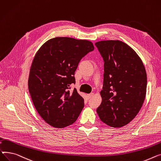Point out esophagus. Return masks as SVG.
<instances>
[{
	"instance_id": "obj_1",
	"label": "esophagus",
	"mask_w": 161,
	"mask_h": 161,
	"mask_svg": "<svg viewBox=\"0 0 161 161\" xmlns=\"http://www.w3.org/2000/svg\"><path fill=\"white\" fill-rule=\"evenodd\" d=\"M93 93H92L88 94V95H87V97H88V99H90L91 97H93Z\"/></svg>"
}]
</instances>
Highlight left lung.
<instances>
[{
    "label": "left lung",
    "mask_w": 161,
    "mask_h": 161,
    "mask_svg": "<svg viewBox=\"0 0 161 161\" xmlns=\"http://www.w3.org/2000/svg\"><path fill=\"white\" fill-rule=\"evenodd\" d=\"M104 60L102 102L97 113L103 123L119 128L133 120L144 103L147 74L137 53L119 40L95 43Z\"/></svg>",
    "instance_id": "8db88e82"
}]
</instances>
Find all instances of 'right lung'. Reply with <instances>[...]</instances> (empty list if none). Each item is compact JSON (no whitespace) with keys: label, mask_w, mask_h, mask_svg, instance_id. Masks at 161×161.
<instances>
[{"label":"right lung","mask_w":161,"mask_h":161,"mask_svg":"<svg viewBox=\"0 0 161 161\" xmlns=\"http://www.w3.org/2000/svg\"><path fill=\"white\" fill-rule=\"evenodd\" d=\"M90 41L56 37L44 43L34 56L28 80L34 107L42 119L55 128L76 121L84 108V99L76 89L75 72L82 57L93 51Z\"/></svg>","instance_id":"add662e5"}]
</instances>
